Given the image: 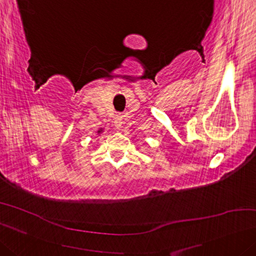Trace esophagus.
<instances>
[{"mask_svg":"<svg viewBox=\"0 0 256 256\" xmlns=\"http://www.w3.org/2000/svg\"><path fill=\"white\" fill-rule=\"evenodd\" d=\"M122 123H123V118L122 115H116L115 118H114V125L116 128H120V126H122Z\"/></svg>","mask_w":256,"mask_h":256,"instance_id":"1","label":"esophagus"}]
</instances>
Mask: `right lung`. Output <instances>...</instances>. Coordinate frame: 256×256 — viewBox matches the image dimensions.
Instances as JSON below:
<instances>
[{
  "mask_svg": "<svg viewBox=\"0 0 256 256\" xmlns=\"http://www.w3.org/2000/svg\"><path fill=\"white\" fill-rule=\"evenodd\" d=\"M98 132H100V131H98Z\"/></svg>",
  "mask_w": 256,
  "mask_h": 256,
  "instance_id": "right-lung-1",
  "label": "right lung"
}]
</instances>
